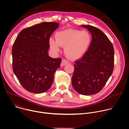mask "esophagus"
Returning <instances> with one entry per match:
<instances>
[{
  "instance_id": "obj_1",
  "label": "esophagus",
  "mask_w": 129,
  "mask_h": 129,
  "mask_svg": "<svg viewBox=\"0 0 129 129\" xmlns=\"http://www.w3.org/2000/svg\"><path fill=\"white\" fill-rule=\"evenodd\" d=\"M68 63H69L68 61H67L66 60L63 59V60H62V62H61V67H63V66L66 65V64H68Z\"/></svg>"
}]
</instances>
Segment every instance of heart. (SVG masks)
I'll use <instances>...</instances> for the list:
<instances>
[{
    "label": "heart",
    "instance_id": "obj_1",
    "mask_svg": "<svg viewBox=\"0 0 129 129\" xmlns=\"http://www.w3.org/2000/svg\"><path fill=\"white\" fill-rule=\"evenodd\" d=\"M56 39L50 38L49 45L51 50L58 52L62 46L67 57L71 60H77L82 57L87 51L91 36L86 30L81 31L76 29H68L57 32Z\"/></svg>",
    "mask_w": 129,
    "mask_h": 129
}]
</instances>
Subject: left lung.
Returning <instances> with one entry per match:
<instances>
[{
    "label": "left lung",
    "mask_w": 129,
    "mask_h": 129,
    "mask_svg": "<svg viewBox=\"0 0 129 129\" xmlns=\"http://www.w3.org/2000/svg\"><path fill=\"white\" fill-rule=\"evenodd\" d=\"M81 26L90 32L92 40L83 57L75 62L72 84L79 93L93 95L103 88L112 74L114 50L102 30L89 25Z\"/></svg>",
    "instance_id": "left-lung-1"
}]
</instances>
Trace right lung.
<instances>
[{"mask_svg":"<svg viewBox=\"0 0 129 129\" xmlns=\"http://www.w3.org/2000/svg\"><path fill=\"white\" fill-rule=\"evenodd\" d=\"M57 22H43L21 30L12 47L13 70L22 87L30 92H45L51 87L61 59L48 56L49 39Z\"/></svg>","mask_w":129,"mask_h":129,"instance_id":"add662e5","label":"right lung"}]
</instances>
